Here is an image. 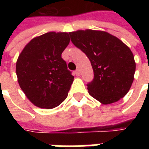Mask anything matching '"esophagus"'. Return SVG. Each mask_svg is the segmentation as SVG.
Listing matches in <instances>:
<instances>
[{"mask_svg":"<svg viewBox=\"0 0 149 149\" xmlns=\"http://www.w3.org/2000/svg\"><path fill=\"white\" fill-rule=\"evenodd\" d=\"M75 74L77 75V77H79V75H80V72H79V70H78V69H77V70L75 71Z\"/></svg>","mask_w":149,"mask_h":149,"instance_id":"esophagus-1","label":"esophagus"}]
</instances>
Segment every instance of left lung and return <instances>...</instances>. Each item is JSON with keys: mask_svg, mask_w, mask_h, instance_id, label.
Wrapping results in <instances>:
<instances>
[{"mask_svg": "<svg viewBox=\"0 0 149 149\" xmlns=\"http://www.w3.org/2000/svg\"><path fill=\"white\" fill-rule=\"evenodd\" d=\"M69 34L72 44L91 61L94 77L86 85L90 95L104 104L124 97L135 72L134 56L129 48L105 31L87 29Z\"/></svg>", "mask_w": 149, "mask_h": 149, "instance_id": "left-lung-1", "label": "left lung"}]
</instances>
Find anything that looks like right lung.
Segmentation results:
<instances>
[{
  "mask_svg": "<svg viewBox=\"0 0 149 149\" xmlns=\"http://www.w3.org/2000/svg\"><path fill=\"white\" fill-rule=\"evenodd\" d=\"M69 43L66 32H48L30 41L18 56L16 73L19 86L38 107L54 108L67 97L74 77L62 53Z\"/></svg>",
  "mask_w": 149,
  "mask_h": 149,
  "instance_id": "1",
  "label": "right lung"
}]
</instances>
